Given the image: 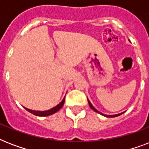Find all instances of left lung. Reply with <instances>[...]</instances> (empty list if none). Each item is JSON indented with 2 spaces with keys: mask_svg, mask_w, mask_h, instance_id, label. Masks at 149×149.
<instances>
[{
  "mask_svg": "<svg viewBox=\"0 0 149 149\" xmlns=\"http://www.w3.org/2000/svg\"><path fill=\"white\" fill-rule=\"evenodd\" d=\"M87 100H88L89 105H90V107H91V108L92 109V110H93V111H95V112H97V113H100V114H101V115H104V117H107V118H114V117H118V116L120 115V114H122V113H124V112H123V113H118V114H113V115H107V114H104V113H100V111H98L97 110V109H96L95 107H94L93 106V105H92V104H91V101H90V100H89L88 98H87Z\"/></svg>",
  "mask_w": 149,
  "mask_h": 149,
  "instance_id": "obj_1",
  "label": "left lung"
}]
</instances>
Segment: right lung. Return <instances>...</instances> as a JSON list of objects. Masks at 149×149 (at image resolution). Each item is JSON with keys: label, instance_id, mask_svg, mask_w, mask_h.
Returning <instances> with one entry per match:
<instances>
[{"label": "right lung", "instance_id": "right-lung-1", "mask_svg": "<svg viewBox=\"0 0 149 149\" xmlns=\"http://www.w3.org/2000/svg\"><path fill=\"white\" fill-rule=\"evenodd\" d=\"M64 102H65V97L63 98V100L62 101L58 104V105H56V107H54L50 110H48V111H33V110H30V109H28L26 107H24V108L26 109L27 111L30 112V113H33L34 115L36 116H39V117H45V116H49L52 115V114H53V113H56L57 111H59L62 107H63V104H64Z\"/></svg>", "mask_w": 149, "mask_h": 149}]
</instances>
